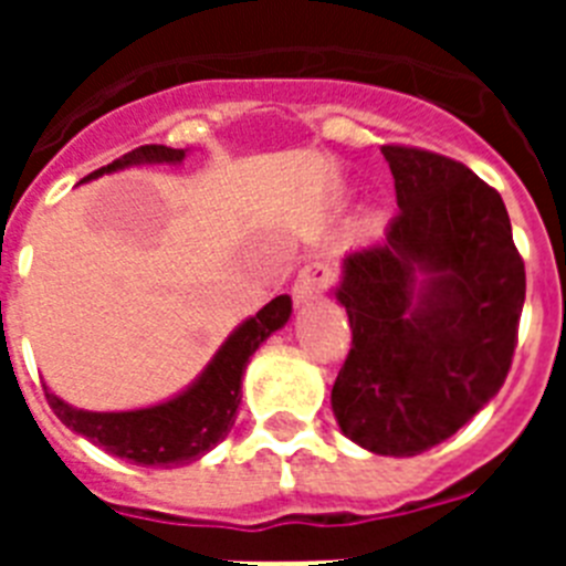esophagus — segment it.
<instances>
[{
  "label": "esophagus",
  "instance_id": "34e87169",
  "mask_svg": "<svg viewBox=\"0 0 566 566\" xmlns=\"http://www.w3.org/2000/svg\"><path fill=\"white\" fill-rule=\"evenodd\" d=\"M334 283V269L328 266L323 258L306 260V266L300 269L297 277H294L292 294L297 303H308V300L319 297Z\"/></svg>",
  "mask_w": 566,
  "mask_h": 566
}]
</instances>
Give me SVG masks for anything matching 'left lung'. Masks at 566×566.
<instances>
[{"label":"left lung","instance_id":"obj_1","mask_svg":"<svg viewBox=\"0 0 566 566\" xmlns=\"http://www.w3.org/2000/svg\"><path fill=\"white\" fill-rule=\"evenodd\" d=\"M382 155L399 212L343 260L352 352L332 408L352 442L417 457L499 394L527 283L496 189L431 149L385 144Z\"/></svg>","mask_w":566,"mask_h":566}]
</instances>
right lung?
I'll return each instance as SVG.
<instances>
[{
    "label": "right lung",
    "mask_w": 566,
    "mask_h": 566,
    "mask_svg": "<svg viewBox=\"0 0 566 566\" xmlns=\"http://www.w3.org/2000/svg\"><path fill=\"white\" fill-rule=\"evenodd\" d=\"M181 158L184 149L144 144L133 153L115 158L107 167L90 172L84 181L98 178L104 172H115V169L133 167V164H178ZM289 314H292L289 294H280L272 303H266L221 345V352L214 354L207 371L189 391L164 405H153V408H142V411L93 413L62 402L48 388H44V399L67 428L82 433L84 439H90L113 457L144 464V468H175V464L195 462L227 439L229 428L238 417L240 377L247 371L249 357L258 352V345L269 334L286 326Z\"/></svg>",
    "instance_id": "obj_1"
}]
</instances>
